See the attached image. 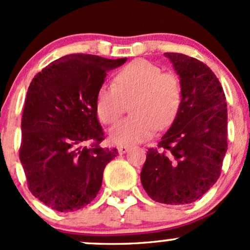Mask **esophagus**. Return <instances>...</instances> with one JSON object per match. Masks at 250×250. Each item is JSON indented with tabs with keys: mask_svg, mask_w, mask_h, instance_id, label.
Masks as SVG:
<instances>
[{
	"mask_svg": "<svg viewBox=\"0 0 250 250\" xmlns=\"http://www.w3.org/2000/svg\"><path fill=\"white\" fill-rule=\"evenodd\" d=\"M129 149H130V147H129V146H120V147H117V150H119L120 154L127 153Z\"/></svg>",
	"mask_w": 250,
	"mask_h": 250,
	"instance_id": "esophagus-1",
	"label": "esophagus"
}]
</instances>
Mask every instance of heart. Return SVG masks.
Here are the masks:
<instances>
[{
    "mask_svg": "<svg viewBox=\"0 0 250 250\" xmlns=\"http://www.w3.org/2000/svg\"><path fill=\"white\" fill-rule=\"evenodd\" d=\"M182 83L176 74L163 73L147 60H134L121 68L113 84H103L96 94V111L105 125L115 123L131 101L127 119L110 130L116 145H133L149 139L174 122L182 103Z\"/></svg>",
    "mask_w": 250,
    "mask_h": 250,
    "instance_id": "b5f03b06",
    "label": "heart"
}]
</instances>
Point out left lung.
<instances>
[{
  "instance_id": "obj_1",
  "label": "left lung",
  "mask_w": 250,
  "mask_h": 250,
  "mask_svg": "<svg viewBox=\"0 0 250 250\" xmlns=\"http://www.w3.org/2000/svg\"><path fill=\"white\" fill-rule=\"evenodd\" d=\"M182 83V103L173 125L149 148L141 182L150 199L165 205L199 200L220 177L227 153L225 91L210 68L194 57L165 53Z\"/></svg>"
}]
</instances>
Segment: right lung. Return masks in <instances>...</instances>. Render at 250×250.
Here are the masks:
<instances>
[{
	"label": "right lung",
	"instance_id": "right-lung-1",
	"mask_svg": "<svg viewBox=\"0 0 250 250\" xmlns=\"http://www.w3.org/2000/svg\"><path fill=\"white\" fill-rule=\"evenodd\" d=\"M127 59L71 54L33 79L22 114L20 160L34 196L57 211L79 210L96 197L117 149L100 146L96 94L107 71Z\"/></svg>",
	"mask_w": 250,
	"mask_h": 250
}]
</instances>
